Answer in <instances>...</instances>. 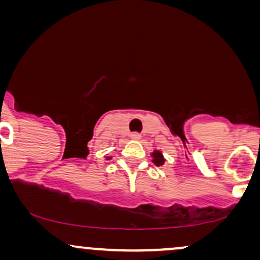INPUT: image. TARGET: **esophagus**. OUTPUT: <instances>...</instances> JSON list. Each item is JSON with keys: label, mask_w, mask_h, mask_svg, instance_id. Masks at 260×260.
Listing matches in <instances>:
<instances>
[{"label": "esophagus", "mask_w": 260, "mask_h": 260, "mask_svg": "<svg viewBox=\"0 0 260 260\" xmlns=\"http://www.w3.org/2000/svg\"><path fill=\"white\" fill-rule=\"evenodd\" d=\"M140 138H141V135H140V134L135 133V134L131 135V140H135V141H137V140H140Z\"/></svg>", "instance_id": "34e87169"}]
</instances>
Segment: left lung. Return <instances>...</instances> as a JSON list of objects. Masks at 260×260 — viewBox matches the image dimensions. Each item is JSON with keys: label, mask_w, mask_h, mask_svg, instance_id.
I'll return each mask as SVG.
<instances>
[{"label": "left lung", "mask_w": 260, "mask_h": 260, "mask_svg": "<svg viewBox=\"0 0 260 260\" xmlns=\"http://www.w3.org/2000/svg\"><path fill=\"white\" fill-rule=\"evenodd\" d=\"M151 157H152V163H154L155 166H163L166 162V158L165 156H163L162 151L161 150H154L151 152Z\"/></svg>", "instance_id": "obj_1"}]
</instances>
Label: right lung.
<instances>
[{"label":"right lung","mask_w":260,"mask_h":260,"mask_svg":"<svg viewBox=\"0 0 260 260\" xmlns=\"http://www.w3.org/2000/svg\"><path fill=\"white\" fill-rule=\"evenodd\" d=\"M105 158H106V159H111L112 156H105Z\"/></svg>","instance_id":"right-lung-1"}]
</instances>
